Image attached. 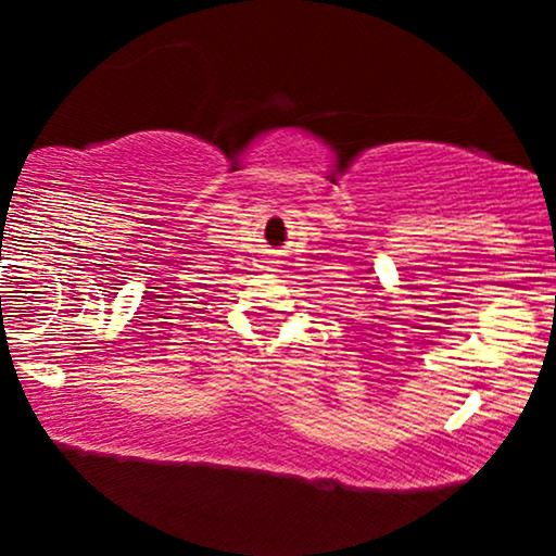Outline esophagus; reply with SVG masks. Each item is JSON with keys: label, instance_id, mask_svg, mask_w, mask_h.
I'll use <instances>...</instances> for the list:
<instances>
[{"label": "esophagus", "instance_id": "esophagus-1", "mask_svg": "<svg viewBox=\"0 0 556 556\" xmlns=\"http://www.w3.org/2000/svg\"><path fill=\"white\" fill-rule=\"evenodd\" d=\"M269 264H279V261H277V256H271V258H269Z\"/></svg>", "mask_w": 556, "mask_h": 556}]
</instances>
